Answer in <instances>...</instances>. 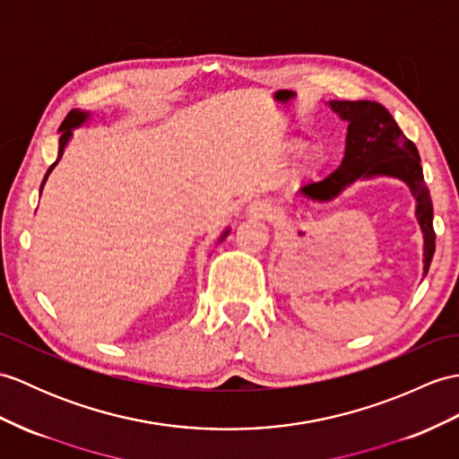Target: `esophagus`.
<instances>
[{"label": "esophagus", "mask_w": 459, "mask_h": 459, "mask_svg": "<svg viewBox=\"0 0 459 459\" xmlns=\"http://www.w3.org/2000/svg\"><path fill=\"white\" fill-rule=\"evenodd\" d=\"M272 212H273L272 204H268V201L264 199H255L247 205V209H244V215L254 217V219H270Z\"/></svg>", "instance_id": "esophagus-1"}]
</instances>
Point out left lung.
<instances>
[{
	"label": "left lung",
	"mask_w": 459,
	"mask_h": 459,
	"mask_svg": "<svg viewBox=\"0 0 459 459\" xmlns=\"http://www.w3.org/2000/svg\"><path fill=\"white\" fill-rule=\"evenodd\" d=\"M330 109L348 121L346 152L333 174L323 181L308 184L299 194L313 201H333L356 179H369L377 176L397 178L409 186L417 199L419 225L424 234V275L429 273L436 250L432 227V199L424 184L420 156L417 146L403 134L391 113L376 101H328Z\"/></svg>",
	"instance_id": "1"
}]
</instances>
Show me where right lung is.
<instances>
[{
  "label": "right lung",
  "instance_id": "obj_1",
  "mask_svg": "<svg viewBox=\"0 0 459 459\" xmlns=\"http://www.w3.org/2000/svg\"><path fill=\"white\" fill-rule=\"evenodd\" d=\"M90 119V113H85V111H78V109H72L68 115H66V119H64V123L60 125V141H58V158H56V162L52 164L50 168H48V172H47V176H45V179H42V184H40V191H42V186L47 184V178H48V174L52 172V169H55V166L58 164V160L62 158V154H64V148H66V144H68V141L72 138V129H76V126H80V125H83L85 121ZM227 234H229V229L222 232V237L219 238V242L222 240V238H227Z\"/></svg>",
  "mask_w": 459,
  "mask_h": 459
}]
</instances>
